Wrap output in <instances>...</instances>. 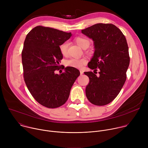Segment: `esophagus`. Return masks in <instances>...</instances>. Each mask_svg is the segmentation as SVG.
Wrapping results in <instances>:
<instances>
[{
  "mask_svg": "<svg viewBox=\"0 0 148 148\" xmlns=\"http://www.w3.org/2000/svg\"><path fill=\"white\" fill-rule=\"evenodd\" d=\"M80 71V74H81V75H82V74H83V73H84V72H83V71H82V70H80V71Z\"/></svg>",
  "mask_w": 148,
  "mask_h": 148,
  "instance_id": "esophagus-1",
  "label": "esophagus"
}]
</instances>
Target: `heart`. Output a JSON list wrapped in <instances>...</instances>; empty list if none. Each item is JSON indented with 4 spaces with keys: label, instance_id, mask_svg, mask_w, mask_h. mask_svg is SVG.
<instances>
[{
    "label": "heart",
    "instance_id": "heart-1",
    "mask_svg": "<svg viewBox=\"0 0 148 148\" xmlns=\"http://www.w3.org/2000/svg\"><path fill=\"white\" fill-rule=\"evenodd\" d=\"M74 41L80 47L83 49H87L90 45V41L88 38L84 37H77L74 39ZM69 44L67 42H64L60 46V50L62 56H66L67 54ZM86 60L85 58L81 59H70L67 60L66 62V65L68 67H74L76 69H81L86 63Z\"/></svg>",
    "mask_w": 148,
    "mask_h": 148
}]
</instances>
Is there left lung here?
Wrapping results in <instances>:
<instances>
[{"mask_svg": "<svg viewBox=\"0 0 148 148\" xmlns=\"http://www.w3.org/2000/svg\"><path fill=\"white\" fill-rule=\"evenodd\" d=\"M81 33L94 42V53L88 67L99 70V77L91 71L84 73L90 79L86 97L94 105H105L116 97L126 81L130 61L127 42L112 24L97 23Z\"/></svg>", "mask_w": 148, "mask_h": 148, "instance_id": "left-lung-1", "label": "left lung"}]
</instances>
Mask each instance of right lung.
I'll use <instances>...</instances> for the list:
<instances>
[{
    "mask_svg": "<svg viewBox=\"0 0 148 148\" xmlns=\"http://www.w3.org/2000/svg\"><path fill=\"white\" fill-rule=\"evenodd\" d=\"M71 33L43 26H36L26 36L22 53L25 81L30 92L41 105L55 108L67 101L79 70L67 67L59 70L63 56L60 46L69 40Z\"/></svg>",
    "mask_w": 148,
    "mask_h": 148,
    "instance_id": "add662e5",
    "label": "right lung"
}]
</instances>
